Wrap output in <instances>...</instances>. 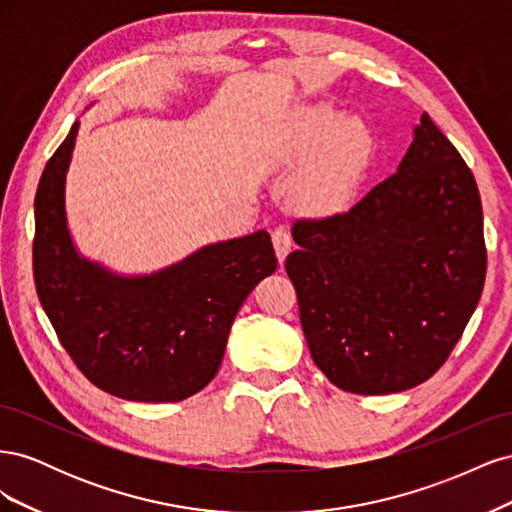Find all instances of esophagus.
<instances>
[{
	"mask_svg": "<svg viewBox=\"0 0 512 512\" xmlns=\"http://www.w3.org/2000/svg\"><path fill=\"white\" fill-rule=\"evenodd\" d=\"M273 247H275V254L277 260H280V265L286 260V256L290 254V247H292V239H290V232L284 228H277L273 230Z\"/></svg>",
	"mask_w": 512,
	"mask_h": 512,
	"instance_id": "obj_1",
	"label": "esophagus"
}]
</instances>
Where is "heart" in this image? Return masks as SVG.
I'll return each mask as SVG.
<instances>
[{"instance_id":"b5f03b06","label":"heart","mask_w":512,"mask_h":512,"mask_svg":"<svg viewBox=\"0 0 512 512\" xmlns=\"http://www.w3.org/2000/svg\"><path fill=\"white\" fill-rule=\"evenodd\" d=\"M374 134L359 117H342L327 104L299 106L275 145L280 164H302L294 200L309 211L344 207L374 158Z\"/></svg>"}]
</instances>
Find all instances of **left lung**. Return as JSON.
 Segmentation results:
<instances>
[{"label": "left lung", "instance_id": "left-lung-1", "mask_svg": "<svg viewBox=\"0 0 512 512\" xmlns=\"http://www.w3.org/2000/svg\"><path fill=\"white\" fill-rule=\"evenodd\" d=\"M286 258L314 363L356 395L425 382L485 286L483 207L468 164L423 113L397 173L346 213L292 226Z\"/></svg>", "mask_w": 512, "mask_h": 512}]
</instances>
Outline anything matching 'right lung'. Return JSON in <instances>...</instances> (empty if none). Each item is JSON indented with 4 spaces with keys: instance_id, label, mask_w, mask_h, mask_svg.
Wrapping results in <instances>:
<instances>
[{
    "instance_id": "1",
    "label": "right lung",
    "mask_w": 512,
    "mask_h": 512,
    "mask_svg": "<svg viewBox=\"0 0 512 512\" xmlns=\"http://www.w3.org/2000/svg\"><path fill=\"white\" fill-rule=\"evenodd\" d=\"M79 134L46 162L34 200V282L61 346L98 389L130 401H181L215 378L239 307L277 269L267 230L200 247L151 275H117L83 258L66 218Z\"/></svg>"
}]
</instances>
